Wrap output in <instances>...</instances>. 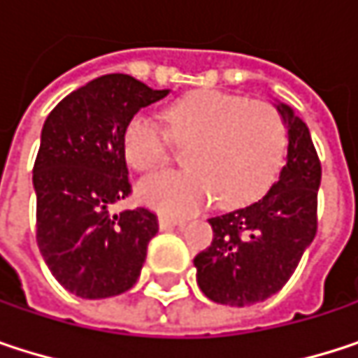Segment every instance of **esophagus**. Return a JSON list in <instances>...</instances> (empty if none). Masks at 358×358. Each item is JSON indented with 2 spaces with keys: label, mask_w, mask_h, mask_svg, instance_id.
<instances>
[{
  "label": "esophagus",
  "mask_w": 358,
  "mask_h": 358,
  "mask_svg": "<svg viewBox=\"0 0 358 358\" xmlns=\"http://www.w3.org/2000/svg\"><path fill=\"white\" fill-rule=\"evenodd\" d=\"M182 226H184L182 220H174V217H168V215L159 217V228L162 230H172V228H182Z\"/></svg>",
  "instance_id": "esophagus-1"
}]
</instances>
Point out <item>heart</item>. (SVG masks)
<instances>
[{
	"label": "heart",
	"instance_id": "heart-1",
	"mask_svg": "<svg viewBox=\"0 0 358 358\" xmlns=\"http://www.w3.org/2000/svg\"><path fill=\"white\" fill-rule=\"evenodd\" d=\"M170 136L188 145L182 172H164L138 184V196L168 215H188L215 196L226 207L261 199L286 155V126L267 103L224 91H194L164 111ZM128 166L149 174L168 159V141L149 115H134L122 136Z\"/></svg>",
	"mask_w": 358,
	"mask_h": 358
}]
</instances>
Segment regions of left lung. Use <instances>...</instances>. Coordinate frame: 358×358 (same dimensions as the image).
<instances>
[{"instance_id":"left-lung-1","label":"left lung","mask_w":358,"mask_h":358,"mask_svg":"<svg viewBox=\"0 0 358 358\" xmlns=\"http://www.w3.org/2000/svg\"><path fill=\"white\" fill-rule=\"evenodd\" d=\"M288 126V159L269 192L245 209L209 217L213 241L194 257L196 282L220 305L247 307L273 296L317 234L322 162L307 124L278 106Z\"/></svg>"}]
</instances>
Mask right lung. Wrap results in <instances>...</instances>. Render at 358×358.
<instances>
[{
	"label": "right lung",
	"instance_id": "obj_1",
	"mask_svg": "<svg viewBox=\"0 0 358 358\" xmlns=\"http://www.w3.org/2000/svg\"><path fill=\"white\" fill-rule=\"evenodd\" d=\"M166 95L106 74L64 97L43 124L33 168L36 245L53 278L80 299L122 294L141 275L157 215L147 207L111 215L109 207L132 192L126 124Z\"/></svg>",
	"mask_w": 358,
	"mask_h": 358
}]
</instances>
